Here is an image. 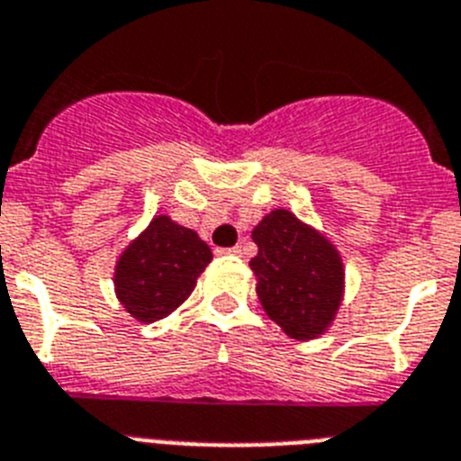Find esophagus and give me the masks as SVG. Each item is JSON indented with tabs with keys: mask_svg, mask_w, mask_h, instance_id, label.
<instances>
[{
	"mask_svg": "<svg viewBox=\"0 0 461 461\" xmlns=\"http://www.w3.org/2000/svg\"><path fill=\"white\" fill-rule=\"evenodd\" d=\"M218 253L220 255H230V258H239V255H241V249H239V246H234V249H220Z\"/></svg>",
	"mask_w": 461,
	"mask_h": 461,
	"instance_id": "obj_1",
	"label": "esophagus"
}]
</instances>
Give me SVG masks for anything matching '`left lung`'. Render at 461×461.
<instances>
[{
	"label": "left lung",
	"mask_w": 461,
	"mask_h": 461,
	"mask_svg": "<svg viewBox=\"0 0 461 461\" xmlns=\"http://www.w3.org/2000/svg\"><path fill=\"white\" fill-rule=\"evenodd\" d=\"M258 255L249 262L265 314L295 342L326 335L344 300V262L338 246L288 208L255 224Z\"/></svg>",
	"instance_id": "8db88e82"
}]
</instances>
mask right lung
<instances>
[{
  "label": "right lung",
  "instance_id": "obj_1",
  "mask_svg": "<svg viewBox=\"0 0 461 461\" xmlns=\"http://www.w3.org/2000/svg\"><path fill=\"white\" fill-rule=\"evenodd\" d=\"M212 260L208 243L158 212L114 262V295L140 323L173 314L192 295L196 281Z\"/></svg>",
  "mask_w": 461,
  "mask_h": 461
}]
</instances>
